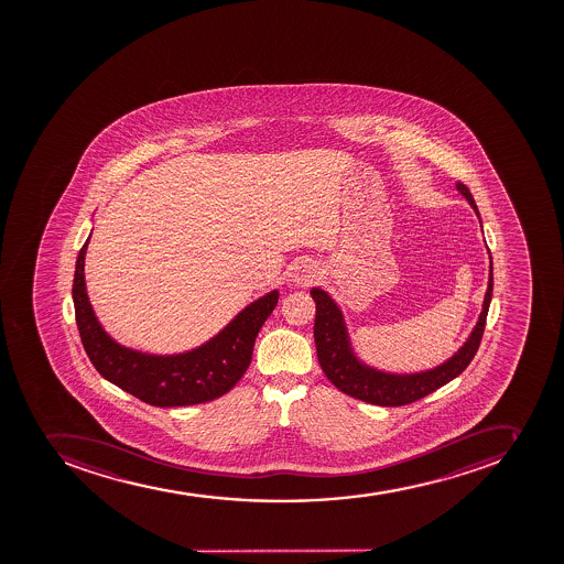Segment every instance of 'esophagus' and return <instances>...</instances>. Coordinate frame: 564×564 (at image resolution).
<instances>
[{
    "label": "esophagus",
    "mask_w": 564,
    "mask_h": 564,
    "mask_svg": "<svg viewBox=\"0 0 564 564\" xmlns=\"http://www.w3.org/2000/svg\"><path fill=\"white\" fill-rule=\"evenodd\" d=\"M317 274H319V269H317V264L314 261L301 260L292 267L290 281L300 284V286H308L317 278Z\"/></svg>",
    "instance_id": "34e87169"
}]
</instances>
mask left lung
Returning <instances> with one entry per match:
<instances>
[{"label":"left lung","mask_w":564,"mask_h":564,"mask_svg":"<svg viewBox=\"0 0 564 564\" xmlns=\"http://www.w3.org/2000/svg\"><path fill=\"white\" fill-rule=\"evenodd\" d=\"M456 189L459 195L467 198L479 218V210L474 204L470 191L462 182L456 184ZM492 258H490L489 286L485 292L481 314L464 346H459L458 351L442 365L424 371H413V373L384 371L360 359L349 337L348 324L339 304L335 303L334 297L326 290L314 286L310 290V295L315 301L314 339L321 368L335 388L368 404L397 408V405L411 404L414 400L424 399L425 394L433 393L456 379L470 365L484 335L485 321H487L490 300H492Z\"/></svg>","instance_id":"left-lung-1"}]
</instances>
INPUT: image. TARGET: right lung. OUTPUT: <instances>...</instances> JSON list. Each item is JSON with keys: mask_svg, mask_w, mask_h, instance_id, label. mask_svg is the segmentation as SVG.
Segmentation results:
<instances>
[{"mask_svg": "<svg viewBox=\"0 0 564 564\" xmlns=\"http://www.w3.org/2000/svg\"><path fill=\"white\" fill-rule=\"evenodd\" d=\"M90 236L75 261L72 300L80 340L95 369L111 384L156 408L204 404L235 388L249 368L256 337L275 308L280 290L247 304L204 345L180 354H148L117 343L95 315L85 280Z\"/></svg>", "mask_w": 564, "mask_h": 564, "instance_id": "obj_1", "label": "right lung"}]
</instances>
